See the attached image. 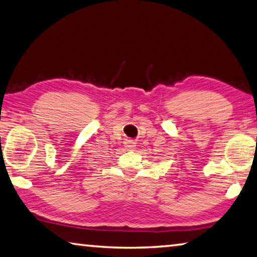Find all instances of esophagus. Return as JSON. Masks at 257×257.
Segmentation results:
<instances>
[{
	"mask_svg": "<svg viewBox=\"0 0 257 257\" xmlns=\"http://www.w3.org/2000/svg\"><path fill=\"white\" fill-rule=\"evenodd\" d=\"M125 147H127L128 150L136 149V143L132 141V139H127V141H125Z\"/></svg>",
	"mask_w": 257,
	"mask_h": 257,
	"instance_id": "34e87169",
	"label": "esophagus"
}]
</instances>
